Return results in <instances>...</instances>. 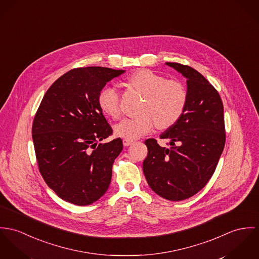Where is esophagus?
Returning <instances> with one entry per match:
<instances>
[{
  "instance_id": "1",
  "label": "esophagus",
  "mask_w": 259,
  "mask_h": 259,
  "mask_svg": "<svg viewBox=\"0 0 259 259\" xmlns=\"http://www.w3.org/2000/svg\"><path fill=\"white\" fill-rule=\"evenodd\" d=\"M133 140H128V139H124L123 140V145L125 146V147H127V146H130L131 144H133Z\"/></svg>"
}]
</instances>
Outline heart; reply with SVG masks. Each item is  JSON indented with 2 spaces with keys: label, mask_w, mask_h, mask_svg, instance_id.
<instances>
[{
  "label": "heart",
  "mask_w": 259,
  "mask_h": 259,
  "mask_svg": "<svg viewBox=\"0 0 259 259\" xmlns=\"http://www.w3.org/2000/svg\"><path fill=\"white\" fill-rule=\"evenodd\" d=\"M128 84L143 95L139 115L125 118L114 128L118 137L135 140L151 132L155 126L168 129L185 113L188 104L186 87L174 79L150 69H140L132 73ZM98 105L106 115L117 119L122 113L121 95L114 87H104L98 94Z\"/></svg>",
  "instance_id": "obj_1"
}]
</instances>
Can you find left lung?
<instances>
[{
  "label": "left lung",
  "mask_w": 259,
  "mask_h": 259,
  "mask_svg": "<svg viewBox=\"0 0 259 259\" xmlns=\"http://www.w3.org/2000/svg\"><path fill=\"white\" fill-rule=\"evenodd\" d=\"M187 78L185 113L161 139L171 148L147 139L143 172L150 188L169 201H183L199 193L215 171L226 144L224 105L218 90L189 65L167 62Z\"/></svg>",
  "instance_id": "obj_1"
}]
</instances>
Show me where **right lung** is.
I'll return each instance as SVG.
<instances>
[{
  "label": "right lung",
  "instance_id": "obj_1",
  "mask_svg": "<svg viewBox=\"0 0 259 259\" xmlns=\"http://www.w3.org/2000/svg\"><path fill=\"white\" fill-rule=\"evenodd\" d=\"M124 70L100 66L73 68L46 92L32 122L39 172L64 201L87 205L108 190L121 138L108 143L113 130L98 105V94Z\"/></svg>",
  "mask_w": 259,
  "mask_h": 259
}]
</instances>
